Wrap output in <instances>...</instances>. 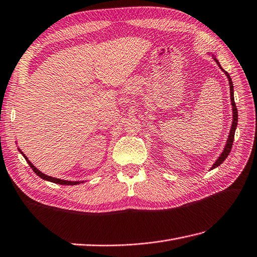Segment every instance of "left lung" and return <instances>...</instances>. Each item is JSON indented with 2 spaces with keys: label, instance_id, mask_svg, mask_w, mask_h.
<instances>
[{
  "label": "left lung",
  "instance_id": "obj_1",
  "mask_svg": "<svg viewBox=\"0 0 257 257\" xmlns=\"http://www.w3.org/2000/svg\"><path fill=\"white\" fill-rule=\"evenodd\" d=\"M212 57H213V56H212ZM213 59H214V61H216V62L218 63V65L220 67V69H221V70L223 71L224 74L226 75V77H228V80H229V84H230V96H231V104H232V111H233V121H232L231 130H230V134H229V137H228V140H226V145H225V147H224V150H223V152L221 153V156H220V157L217 159L216 162L213 163L211 170H212V169H216L217 166H219L220 164H221V163L223 162V161H224L226 158H228L229 153H230V151H231L232 145H233L234 134H235V129H236V126H237V109H236L235 101H234L233 83H232V80H231V77H230L229 73L226 72V71H224V70L221 68V65H220V63H219V61L217 60V59L214 58V57H213Z\"/></svg>",
  "mask_w": 257,
  "mask_h": 257
}]
</instances>
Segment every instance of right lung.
<instances>
[{
	"label": "right lung",
	"instance_id": "obj_1",
	"mask_svg": "<svg viewBox=\"0 0 257 257\" xmlns=\"http://www.w3.org/2000/svg\"><path fill=\"white\" fill-rule=\"evenodd\" d=\"M19 151L23 154V157L25 158V160L27 161L28 162V164H29V166H31L32 168V170L36 173V174H37L39 177H41L43 178V180H45V181H48V182H52V183H56V184H60V185H77V184H81V183H83V182H72V181H64V180H60V178H56V177H51V176H48V175H46V174H44V173H41L37 168H35L34 166V164L31 162V161H29L27 158H26V156L25 154H24L22 151H21V149H19Z\"/></svg>",
	"mask_w": 257,
	"mask_h": 257
}]
</instances>
